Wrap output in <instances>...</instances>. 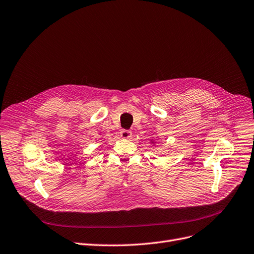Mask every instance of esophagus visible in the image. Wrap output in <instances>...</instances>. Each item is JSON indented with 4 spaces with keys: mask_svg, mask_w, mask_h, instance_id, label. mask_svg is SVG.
Wrapping results in <instances>:
<instances>
[{
    "mask_svg": "<svg viewBox=\"0 0 254 254\" xmlns=\"http://www.w3.org/2000/svg\"><path fill=\"white\" fill-rule=\"evenodd\" d=\"M120 137L124 139H129V138H131V131L127 130V129H123L120 131Z\"/></svg>",
    "mask_w": 254,
    "mask_h": 254,
    "instance_id": "obj_1",
    "label": "esophagus"
}]
</instances>
